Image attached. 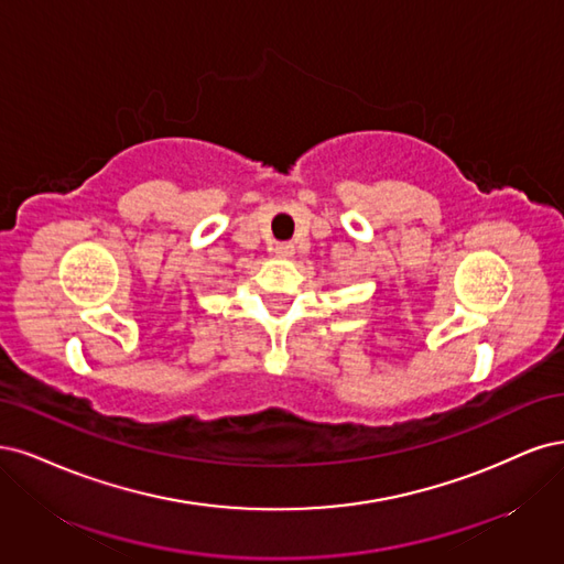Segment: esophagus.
<instances>
[{
    "label": "esophagus",
    "instance_id": "obj_1",
    "mask_svg": "<svg viewBox=\"0 0 564 564\" xmlns=\"http://www.w3.org/2000/svg\"><path fill=\"white\" fill-rule=\"evenodd\" d=\"M274 252H276L279 258H290V256H293V252H295V246H293V243H276V246H274Z\"/></svg>",
    "mask_w": 564,
    "mask_h": 564
}]
</instances>
